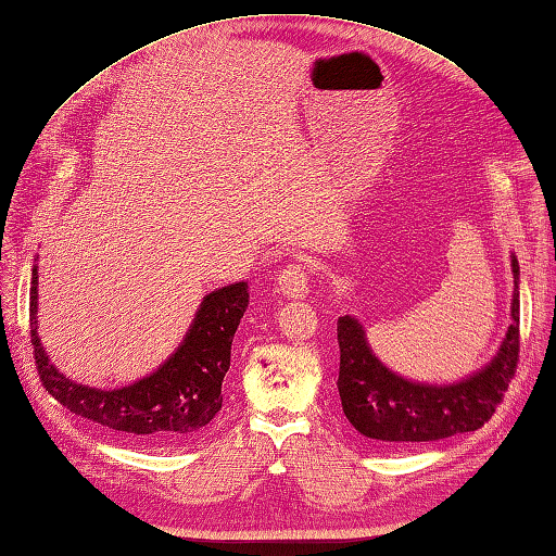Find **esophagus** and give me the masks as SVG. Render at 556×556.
Returning <instances> with one entry per match:
<instances>
[{"mask_svg":"<svg viewBox=\"0 0 556 556\" xmlns=\"http://www.w3.org/2000/svg\"><path fill=\"white\" fill-rule=\"evenodd\" d=\"M279 291L287 299H305L311 289V265L308 263H291L277 271Z\"/></svg>","mask_w":556,"mask_h":556,"instance_id":"esophagus-1","label":"esophagus"}]
</instances>
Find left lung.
<instances>
[{
    "label": "left lung",
    "mask_w": 556,
    "mask_h": 556,
    "mask_svg": "<svg viewBox=\"0 0 556 556\" xmlns=\"http://www.w3.org/2000/svg\"><path fill=\"white\" fill-rule=\"evenodd\" d=\"M514 323L488 368L456 384H422L404 380L372 356L363 325L344 315L337 323L339 396L349 422L384 448H408L418 442L444 440L482 428L509 389L521 349V303L518 263L514 257Z\"/></svg>",
    "instance_id": "obj_1"
}]
</instances>
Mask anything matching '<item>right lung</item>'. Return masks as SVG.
I'll use <instances>...</instances> for the list:
<instances>
[{
    "instance_id": "1",
    "label": "right lung",
    "mask_w": 556,
    "mask_h": 556,
    "mask_svg": "<svg viewBox=\"0 0 556 556\" xmlns=\"http://www.w3.org/2000/svg\"><path fill=\"white\" fill-rule=\"evenodd\" d=\"M38 267L30 281V344L42 387L59 404L126 442L167 446L203 430L222 408V380L231 363V341L248 308V281L205 296L184 344L160 370L122 389H92L66 380L38 339Z\"/></svg>"
}]
</instances>
